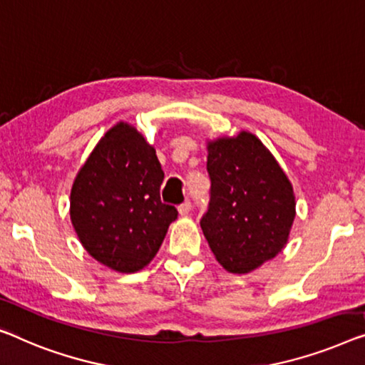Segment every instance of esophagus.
Returning <instances> with one entry per match:
<instances>
[{"instance_id":"1","label":"esophagus","mask_w":365,"mask_h":365,"mask_svg":"<svg viewBox=\"0 0 365 365\" xmlns=\"http://www.w3.org/2000/svg\"><path fill=\"white\" fill-rule=\"evenodd\" d=\"M190 211H192V201H183L182 205H178V213H180L182 216H185V215H188Z\"/></svg>"}]
</instances>
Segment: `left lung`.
Here are the masks:
<instances>
[{"label": "left lung", "instance_id": "left-lung-1", "mask_svg": "<svg viewBox=\"0 0 365 365\" xmlns=\"http://www.w3.org/2000/svg\"><path fill=\"white\" fill-rule=\"evenodd\" d=\"M211 190L201 217L210 249L231 274H247L282 252L295 220V195L279 162L247 130L208 143Z\"/></svg>", "mask_w": 365, "mask_h": 365}]
</instances>
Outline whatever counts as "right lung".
<instances>
[{
	"label": "right lung",
	"mask_w": 365,
	"mask_h": 365,
	"mask_svg": "<svg viewBox=\"0 0 365 365\" xmlns=\"http://www.w3.org/2000/svg\"><path fill=\"white\" fill-rule=\"evenodd\" d=\"M164 170L134 126L118 123L75 177L70 220L91 257L116 272L144 269L162 246L175 206L162 203Z\"/></svg>",
	"instance_id": "add662e5"
}]
</instances>
